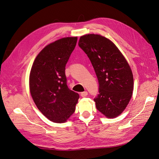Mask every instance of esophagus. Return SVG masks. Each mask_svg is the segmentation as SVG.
Masks as SVG:
<instances>
[{
	"label": "esophagus",
	"instance_id": "34e87169",
	"mask_svg": "<svg viewBox=\"0 0 159 159\" xmlns=\"http://www.w3.org/2000/svg\"><path fill=\"white\" fill-rule=\"evenodd\" d=\"M88 92L87 91H84V92H81V97H83V98H84V97H86V96L88 95Z\"/></svg>",
	"mask_w": 159,
	"mask_h": 159
}]
</instances>
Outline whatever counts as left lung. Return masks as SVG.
Segmentation results:
<instances>
[{"instance_id": "obj_1", "label": "left lung", "mask_w": 159, "mask_h": 159, "mask_svg": "<svg viewBox=\"0 0 159 159\" xmlns=\"http://www.w3.org/2000/svg\"><path fill=\"white\" fill-rule=\"evenodd\" d=\"M79 46L88 55L99 81L96 108L107 118H115L132 97L133 75L125 57L114 43L99 34L81 36Z\"/></svg>"}]
</instances>
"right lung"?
<instances>
[{
	"label": "right lung",
	"instance_id": "1",
	"mask_svg": "<svg viewBox=\"0 0 159 159\" xmlns=\"http://www.w3.org/2000/svg\"><path fill=\"white\" fill-rule=\"evenodd\" d=\"M78 37H65L46 46L33 62L30 92L38 109L50 121H67L75 110L79 94L66 84L65 67Z\"/></svg>",
	"mask_w": 159,
	"mask_h": 159
}]
</instances>
